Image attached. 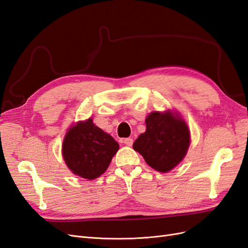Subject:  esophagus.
Here are the masks:
<instances>
[{"instance_id":"esophagus-1","label":"esophagus","mask_w":248,"mask_h":248,"mask_svg":"<svg viewBox=\"0 0 248 248\" xmlns=\"http://www.w3.org/2000/svg\"><path fill=\"white\" fill-rule=\"evenodd\" d=\"M123 142L124 143V144L126 145V146H132L133 145V139L132 138H125V139H124L123 140Z\"/></svg>"}]
</instances>
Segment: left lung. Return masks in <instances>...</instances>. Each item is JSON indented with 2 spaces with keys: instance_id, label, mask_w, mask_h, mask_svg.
<instances>
[{
  "instance_id": "8db88e82",
  "label": "left lung",
  "mask_w": 248,
  "mask_h": 248,
  "mask_svg": "<svg viewBox=\"0 0 248 248\" xmlns=\"http://www.w3.org/2000/svg\"><path fill=\"white\" fill-rule=\"evenodd\" d=\"M146 131L134 142L133 148L147 165L167 173L185 158L190 143L186 123L176 113L154 111L145 119Z\"/></svg>"
}]
</instances>
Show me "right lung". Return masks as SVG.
Returning <instances> with one entry per match:
<instances>
[{
  "instance_id": "obj_1",
  "label": "right lung",
  "mask_w": 248,
  "mask_h": 248,
  "mask_svg": "<svg viewBox=\"0 0 248 248\" xmlns=\"http://www.w3.org/2000/svg\"><path fill=\"white\" fill-rule=\"evenodd\" d=\"M118 149V143L89 118L76 123L68 130L62 153L72 173L93 180L107 170Z\"/></svg>"
}]
</instances>
